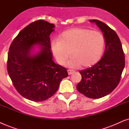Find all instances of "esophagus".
<instances>
[{
    "instance_id": "obj_1",
    "label": "esophagus",
    "mask_w": 129,
    "mask_h": 129,
    "mask_svg": "<svg viewBox=\"0 0 129 129\" xmlns=\"http://www.w3.org/2000/svg\"><path fill=\"white\" fill-rule=\"evenodd\" d=\"M67 71H68V74L69 75L72 74H73L75 72L74 70H68Z\"/></svg>"
}]
</instances>
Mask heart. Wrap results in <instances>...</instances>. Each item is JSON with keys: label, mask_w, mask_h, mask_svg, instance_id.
Here are the masks:
<instances>
[{"label": "heart", "mask_w": 129, "mask_h": 129, "mask_svg": "<svg viewBox=\"0 0 129 129\" xmlns=\"http://www.w3.org/2000/svg\"><path fill=\"white\" fill-rule=\"evenodd\" d=\"M105 43V38L100 32L74 27L61 34L58 41L52 42V49L56 61L61 66L66 64L71 54L73 56L68 62L70 67L80 65L87 67L100 59Z\"/></svg>", "instance_id": "heart-1"}]
</instances>
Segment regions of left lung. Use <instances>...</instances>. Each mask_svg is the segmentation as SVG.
Here are the masks:
<instances>
[{"mask_svg":"<svg viewBox=\"0 0 129 129\" xmlns=\"http://www.w3.org/2000/svg\"><path fill=\"white\" fill-rule=\"evenodd\" d=\"M90 22L95 23L103 34L105 51L97 63L80 71L82 79L77 89L87 97L99 99L112 92L119 83L125 66L124 54L120 40L114 30L99 20Z\"/></svg>","mask_w":129,"mask_h":129,"instance_id":"1","label":"left lung"}]
</instances>
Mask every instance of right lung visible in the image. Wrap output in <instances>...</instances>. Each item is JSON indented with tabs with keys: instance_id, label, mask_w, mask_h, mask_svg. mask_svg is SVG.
Here are the masks:
<instances>
[{
	"instance_id": "1",
	"label": "right lung",
	"mask_w": 129,
	"mask_h": 129,
	"mask_svg": "<svg viewBox=\"0 0 129 129\" xmlns=\"http://www.w3.org/2000/svg\"><path fill=\"white\" fill-rule=\"evenodd\" d=\"M54 27L45 20L32 22L19 33L9 50L7 69L13 84L20 95L33 102L52 97L68 75L66 68L52 60L49 35ZM35 45L40 51L34 54Z\"/></svg>"
}]
</instances>
